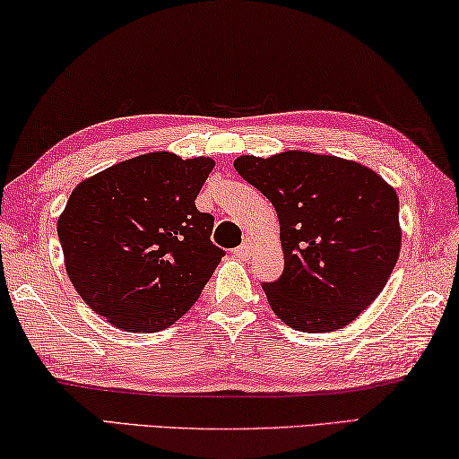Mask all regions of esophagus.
I'll use <instances>...</instances> for the list:
<instances>
[{"label":"esophagus","instance_id":"esophagus-1","mask_svg":"<svg viewBox=\"0 0 459 459\" xmlns=\"http://www.w3.org/2000/svg\"><path fill=\"white\" fill-rule=\"evenodd\" d=\"M234 255H236V258H247V255H250V244H247V239H246L242 246L236 247Z\"/></svg>","mask_w":459,"mask_h":459}]
</instances>
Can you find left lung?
<instances>
[{"label": "left lung", "instance_id": "obj_1", "mask_svg": "<svg viewBox=\"0 0 459 459\" xmlns=\"http://www.w3.org/2000/svg\"><path fill=\"white\" fill-rule=\"evenodd\" d=\"M234 167L278 213L284 272L262 286L276 316L302 333L352 323L399 258L395 189L368 167L304 151L244 155Z\"/></svg>", "mask_w": 459, "mask_h": 459}]
</instances>
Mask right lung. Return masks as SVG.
I'll return each instance as SVG.
<instances>
[{"label":"right lung","instance_id":"1","mask_svg":"<svg viewBox=\"0 0 459 459\" xmlns=\"http://www.w3.org/2000/svg\"><path fill=\"white\" fill-rule=\"evenodd\" d=\"M205 157L149 152L91 177L58 220L68 278L94 312L123 331L177 323L225 254L213 215L195 207L212 173Z\"/></svg>","mask_w":459,"mask_h":459}]
</instances>
